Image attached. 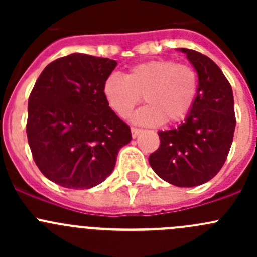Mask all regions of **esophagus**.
<instances>
[{
    "mask_svg": "<svg viewBox=\"0 0 257 257\" xmlns=\"http://www.w3.org/2000/svg\"><path fill=\"white\" fill-rule=\"evenodd\" d=\"M142 132V129H138V128H132V137L133 138H137V137L139 136V133Z\"/></svg>",
    "mask_w": 257,
    "mask_h": 257,
    "instance_id": "esophagus-1",
    "label": "esophagus"
}]
</instances>
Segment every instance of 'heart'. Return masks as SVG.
<instances>
[{"label": "heart", "instance_id": "1", "mask_svg": "<svg viewBox=\"0 0 257 257\" xmlns=\"http://www.w3.org/2000/svg\"><path fill=\"white\" fill-rule=\"evenodd\" d=\"M195 69L172 59H155L132 67L125 74H110L103 84L107 104L120 118H128L142 97L147 103L133 116L145 126L175 124L188 116L198 97Z\"/></svg>", "mask_w": 257, "mask_h": 257}]
</instances>
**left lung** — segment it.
<instances>
[{"mask_svg":"<svg viewBox=\"0 0 257 257\" xmlns=\"http://www.w3.org/2000/svg\"><path fill=\"white\" fill-rule=\"evenodd\" d=\"M198 73L195 104L178 128L159 132L160 147L149 164L163 180L180 188L201 185L219 173L234 138V95L221 69L209 57L179 48Z\"/></svg>","mask_w":257,"mask_h":257,"instance_id":"8db88e82","label":"left lung"}]
</instances>
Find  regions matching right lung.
<instances>
[{
	"instance_id": "right-lung-1",
	"label": "right lung",
	"mask_w": 257,
	"mask_h": 257,
	"mask_svg": "<svg viewBox=\"0 0 257 257\" xmlns=\"http://www.w3.org/2000/svg\"><path fill=\"white\" fill-rule=\"evenodd\" d=\"M116 67L109 58L72 53L49 63L28 99L27 138L38 169L68 189H90L115 167L129 126L107 104L103 84Z\"/></svg>"
}]
</instances>
